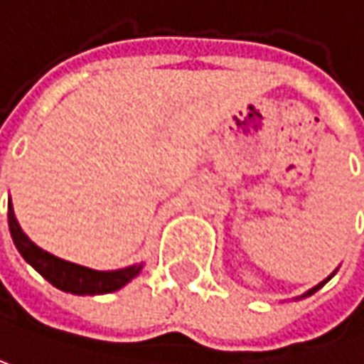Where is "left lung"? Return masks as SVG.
<instances>
[{
  "label": "left lung",
  "instance_id": "left-lung-1",
  "mask_svg": "<svg viewBox=\"0 0 364 364\" xmlns=\"http://www.w3.org/2000/svg\"><path fill=\"white\" fill-rule=\"evenodd\" d=\"M336 272H338V269H336ZM336 272L331 273V275H327V277H325L323 282H319V284H317V286H315V288H311V290H306V292H304V294H302V296H296V299H294V300L306 299V296H311V294H315V292H317V290H319V288H323L325 284H327V282H329V279H331V277H333V275H336Z\"/></svg>",
  "mask_w": 364,
  "mask_h": 364
}]
</instances>
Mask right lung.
Wrapping results in <instances>:
<instances>
[{
  "instance_id": "right-lung-1",
  "label": "right lung",
  "mask_w": 364,
  "mask_h": 364,
  "mask_svg": "<svg viewBox=\"0 0 364 364\" xmlns=\"http://www.w3.org/2000/svg\"><path fill=\"white\" fill-rule=\"evenodd\" d=\"M8 223H10V234L18 252L22 259L62 292H70L76 296H97V294H109L124 288L128 282H132L141 269L143 263L128 265L124 269H114V272H99L91 269L78 263H70L65 259H60L47 250L37 247L20 228V223L14 215L12 200L8 203Z\"/></svg>"
}]
</instances>
